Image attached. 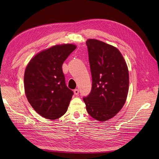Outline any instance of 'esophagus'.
<instances>
[{
    "instance_id": "34e87169",
    "label": "esophagus",
    "mask_w": 159,
    "mask_h": 159,
    "mask_svg": "<svg viewBox=\"0 0 159 159\" xmlns=\"http://www.w3.org/2000/svg\"><path fill=\"white\" fill-rule=\"evenodd\" d=\"M74 93H75V95H77L79 93V90L78 89H74Z\"/></svg>"
}]
</instances>
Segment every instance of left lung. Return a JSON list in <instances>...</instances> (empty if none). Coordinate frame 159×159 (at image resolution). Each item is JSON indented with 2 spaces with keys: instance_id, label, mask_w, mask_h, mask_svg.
I'll use <instances>...</instances> for the list:
<instances>
[{
  "instance_id": "1",
  "label": "left lung",
  "mask_w": 159,
  "mask_h": 159,
  "mask_svg": "<svg viewBox=\"0 0 159 159\" xmlns=\"http://www.w3.org/2000/svg\"><path fill=\"white\" fill-rule=\"evenodd\" d=\"M92 87L83 97L89 115L109 120L122 109L128 93L129 73L119 50L96 39L86 41Z\"/></svg>"
}]
</instances>
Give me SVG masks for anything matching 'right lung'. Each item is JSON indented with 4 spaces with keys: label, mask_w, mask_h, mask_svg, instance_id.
Listing matches in <instances>:
<instances>
[{
    "label": "right lung",
    "mask_w": 159,
    "mask_h": 159,
    "mask_svg": "<svg viewBox=\"0 0 159 159\" xmlns=\"http://www.w3.org/2000/svg\"><path fill=\"white\" fill-rule=\"evenodd\" d=\"M75 48V45L68 44L44 50L32 58L25 70L28 101L44 118L57 119L68 110L73 91L66 84L62 66Z\"/></svg>",
    "instance_id": "right-lung-1"
}]
</instances>
